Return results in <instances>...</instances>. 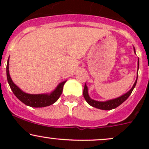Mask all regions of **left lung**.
<instances>
[{"mask_svg":"<svg viewBox=\"0 0 149 149\" xmlns=\"http://www.w3.org/2000/svg\"><path fill=\"white\" fill-rule=\"evenodd\" d=\"M134 50L135 52L134 48ZM139 59H138V69H139ZM137 74H138V72H137ZM136 81H137V77H136V81L134 82V84L133 85L132 88L130 90L127 92V93H125V95H122V96L118 97V98L107 101V102H99V101H95V100H92L88 95V87H87L86 84H85L84 90H83V97H84L85 100H86V102H88L90 106H92V107L97 108V109H102V110H111V109H116V107H118V106L120 105L121 104L123 103L129 97L130 95H131L132 90H134V88H135V85L136 84Z\"/></svg>","mask_w":149,"mask_h":149,"instance_id":"obj_1","label":"left lung"}]
</instances>
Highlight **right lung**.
<instances>
[{"instance_id":"obj_1","label":"right lung","mask_w":149,"mask_h":149,"mask_svg":"<svg viewBox=\"0 0 149 149\" xmlns=\"http://www.w3.org/2000/svg\"><path fill=\"white\" fill-rule=\"evenodd\" d=\"M6 73L8 82L14 95L22 102H23L26 105L31 107H45L55 103L62 93L63 87H64V83L66 82V80H65V81L59 83L57 88H55V90L51 92L50 94L31 95V94H27L22 91L13 82L9 73V58H8V63H7Z\"/></svg>"}]
</instances>
